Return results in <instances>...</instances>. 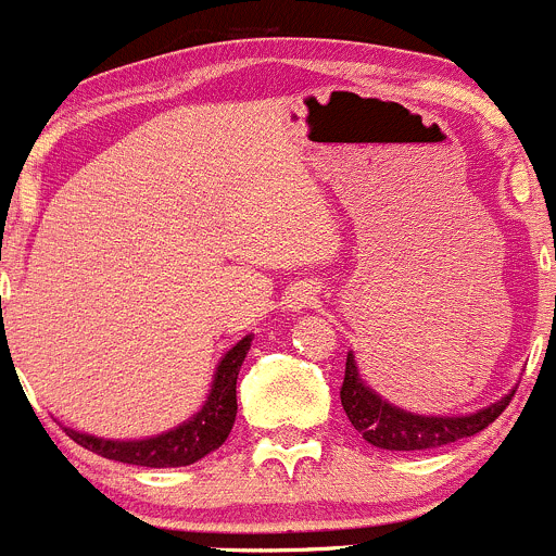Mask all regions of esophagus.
<instances>
[{
    "instance_id": "34e87169",
    "label": "esophagus",
    "mask_w": 556,
    "mask_h": 556,
    "mask_svg": "<svg viewBox=\"0 0 556 556\" xmlns=\"http://www.w3.org/2000/svg\"><path fill=\"white\" fill-rule=\"evenodd\" d=\"M314 300H316V289L298 287L292 292V298H289V308L303 311V308H308V305H314Z\"/></svg>"
}]
</instances>
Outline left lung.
I'll list each match as a JSON object with an SVG mask.
<instances>
[{
  "instance_id": "left-lung-1",
  "label": "left lung",
  "mask_w": 556,
  "mask_h": 556,
  "mask_svg": "<svg viewBox=\"0 0 556 556\" xmlns=\"http://www.w3.org/2000/svg\"><path fill=\"white\" fill-rule=\"evenodd\" d=\"M513 393L494 401V404L483 406V409L472 412V415H415V412L401 409V406L390 404L382 395L374 393L363 382L361 371H357V363H354V354L349 352L346 374H343L341 384V406L346 412L349 422L374 447H382V451H428V447L451 445V442H458L464 437H475V433L483 431L485 426H491L505 412Z\"/></svg>"
}]
</instances>
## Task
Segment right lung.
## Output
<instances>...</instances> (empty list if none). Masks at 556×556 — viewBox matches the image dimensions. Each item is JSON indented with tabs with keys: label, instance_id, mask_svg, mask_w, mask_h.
<instances>
[{
	"label": "right lung",
	"instance_id": "obj_1",
	"mask_svg": "<svg viewBox=\"0 0 556 556\" xmlns=\"http://www.w3.org/2000/svg\"><path fill=\"white\" fill-rule=\"evenodd\" d=\"M251 341L253 338L245 336L224 354V361L215 368L213 390H210L207 401L182 426L172 428L166 433H157V437H150V440L134 442L100 440V437L78 433L73 428H65L67 437L76 445L98 453V456L111 458V462L136 464V467H188V464L199 462L207 453L218 451L226 442V437H229L231 426H235L237 374H240L242 361H245L248 349H251Z\"/></svg>",
	"mask_w": 556,
	"mask_h": 556
}]
</instances>
